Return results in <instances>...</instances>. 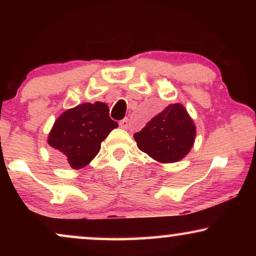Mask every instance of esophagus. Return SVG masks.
<instances>
[{"label":"esophagus","instance_id":"esophagus-1","mask_svg":"<svg viewBox=\"0 0 256 256\" xmlns=\"http://www.w3.org/2000/svg\"><path fill=\"white\" fill-rule=\"evenodd\" d=\"M118 126H120V128H122V129H128V126H129L128 118H124V120H121L120 122H118Z\"/></svg>","mask_w":256,"mask_h":256}]
</instances>
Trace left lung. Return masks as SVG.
Instances as JSON below:
<instances>
[{
	"mask_svg": "<svg viewBox=\"0 0 256 256\" xmlns=\"http://www.w3.org/2000/svg\"><path fill=\"white\" fill-rule=\"evenodd\" d=\"M194 120L180 104H169L134 134L138 149L160 163L184 158L194 146Z\"/></svg>",
	"mask_w": 256,
	"mask_h": 256,
	"instance_id": "obj_1",
	"label": "left lung"
}]
</instances>
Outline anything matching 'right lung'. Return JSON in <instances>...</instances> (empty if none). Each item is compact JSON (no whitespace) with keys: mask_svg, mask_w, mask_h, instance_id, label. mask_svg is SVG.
I'll return each instance as SVG.
<instances>
[{"mask_svg":"<svg viewBox=\"0 0 256 256\" xmlns=\"http://www.w3.org/2000/svg\"><path fill=\"white\" fill-rule=\"evenodd\" d=\"M116 127L106 104H82L54 121L48 143L72 169H82L98 155L101 142Z\"/></svg>","mask_w":256,"mask_h":256,"instance_id":"add662e5","label":"right lung"}]
</instances>
